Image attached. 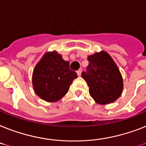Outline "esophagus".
<instances>
[{
	"instance_id": "esophagus-1",
	"label": "esophagus",
	"mask_w": 146,
	"mask_h": 146,
	"mask_svg": "<svg viewBox=\"0 0 146 146\" xmlns=\"http://www.w3.org/2000/svg\"><path fill=\"white\" fill-rule=\"evenodd\" d=\"M82 71V68H79V69L77 70V74H78V76H81Z\"/></svg>"
}]
</instances>
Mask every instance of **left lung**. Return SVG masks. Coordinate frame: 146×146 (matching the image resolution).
<instances>
[{
  "label": "left lung",
  "instance_id": "obj_1",
  "mask_svg": "<svg viewBox=\"0 0 146 146\" xmlns=\"http://www.w3.org/2000/svg\"><path fill=\"white\" fill-rule=\"evenodd\" d=\"M88 61L82 77L87 82L90 95L102 105L115 101L122 93L123 79L115 61L104 51L89 55Z\"/></svg>",
  "mask_w": 146,
  "mask_h": 146
}]
</instances>
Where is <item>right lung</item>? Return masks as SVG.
<instances>
[{"mask_svg": "<svg viewBox=\"0 0 146 146\" xmlns=\"http://www.w3.org/2000/svg\"><path fill=\"white\" fill-rule=\"evenodd\" d=\"M77 77L70 69V62L54 51L46 52L37 63L32 76L34 92L47 102H56L67 93L73 80Z\"/></svg>", "mask_w": 146, "mask_h": 146, "instance_id": "add662e5", "label": "right lung"}]
</instances>
